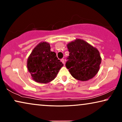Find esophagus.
<instances>
[{
  "label": "esophagus",
  "instance_id": "1",
  "mask_svg": "<svg viewBox=\"0 0 122 122\" xmlns=\"http://www.w3.org/2000/svg\"><path fill=\"white\" fill-rule=\"evenodd\" d=\"M61 62H62V63H63V64H64V63H65V62H64V59H61Z\"/></svg>",
  "mask_w": 122,
  "mask_h": 122
}]
</instances>
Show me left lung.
Wrapping results in <instances>:
<instances>
[{
  "label": "left lung",
  "instance_id": "1",
  "mask_svg": "<svg viewBox=\"0 0 122 122\" xmlns=\"http://www.w3.org/2000/svg\"><path fill=\"white\" fill-rule=\"evenodd\" d=\"M69 56L66 66L75 79L86 81L97 74L101 63L99 51L86 41L76 39L67 44Z\"/></svg>",
  "mask_w": 122,
  "mask_h": 122
}]
</instances>
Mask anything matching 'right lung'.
Wrapping results in <instances>:
<instances>
[{"mask_svg": "<svg viewBox=\"0 0 122 122\" xmlns=\"http://www.w3.org/2000/svg\"><path fill=\"white\" fill-rule=\"evenodd\" d=\"M63 64L51 51L48 43L43 41L34 48L27 60L28 71L34 81L48 83L55 79Z\"/></svg>", "mask_w": 122, "mask_h": 122, "instance_id": "right-lung-1", "label": "right lung"}]
</instances>
